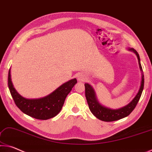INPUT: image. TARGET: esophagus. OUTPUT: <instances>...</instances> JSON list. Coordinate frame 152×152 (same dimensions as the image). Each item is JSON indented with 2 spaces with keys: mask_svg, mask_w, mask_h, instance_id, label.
<instances>
[{
  "mask_svg": "<svg viewBox=\"0 0 152 152\" xmlns=\"http://www.w3.org/2000/svg\"><path fill=\"white\" fill-rule=\"evenodd\" d=\"M77 79L79 81H85L87 79V77L83 74L79 75L77 77Z\"/></svg>",
  "mask_w": 152,
  "mask_h": 152,
  "instance_id": "esophagus-1",
  "label": "esophagus"
}]
</instances>
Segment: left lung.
Listing matches in <instances>:
<instances>
[{
  "label": "left lung",
  "mask_w": 152,
  "mask_h": 152,
  "mask_svg": "<svg viewBox=\"0 0 152 152\" xmlns=\"http://www.w3.org/2000/svg\"><path fill=\"white\" fill-rule=\"evenodd\" d=\"M131 51H133L136 54L137 56L139 67H140L141 71H142V67H141L140 63V58H139V54L137 53L135 50L133 48L129 49ZM144 87V76L143 73L142 75V79H141V83L140 88L138 91L137 94L134 98L132 101L129 103L128 105L121 108L117 110H113V109L106 108V107L102 106L98 103L96 98V94L94 92V89L91 88V86L88 83L85 84V89H86V97L87 102H88L89 110L92 113L94 116L96 118H98L99 120L106 122H111L117 121L119 119L123 118L126 116H129L132 111L135 109V108L137 104L139 99L141 98V94H142L143 89Z\"/></svg>",
  "instance_id": "1"
}]
</instances>
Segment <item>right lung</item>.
<instances>
[{
  "mask_svg": "<svg viewBox=\"0 0 152 152\" xmlns=\"http://www.w3.org/2000/svg\"><path fill=\"white\" fill-rule=\"evenodd\" d=\"M76 83V79H71L44 98L30 99L24 98L17 92L12 84L10 71L8 75L9 89L15 104L23 113L39 120L53 118L60 113L66 97Z\"/></svg>",
  "mask_w": 152,
  "mask_h": 152,
  "instance_id": "1",
  "label": "right lung"
}]
</instances>
